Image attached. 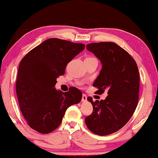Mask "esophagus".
I'll list each match as a JSON object with an SVG mask.
<instances>
[{"label":"esophagus","instance_id":"1","mask_svg":"<svg viewBox=\"0 0 158 158\" xmlns=\"http://www.w3.org/2000/svg\"><path fill=\"white\" fill-rule=\"evenodd\" d=\"M87 101V96H86V95L83 94V95H82L81 101H82V102H85V101Z\"/></svg>","mask_w":158,"mask_h":158}]
</instances>
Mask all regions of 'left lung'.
Instances as JSON below:
<instances>
[{
	"instance_id": "left-lung-1",
	"label": "left lung",
	"mask_w": 158,
	"mask_h": 158,
	"mask_svg": "<svg viewBox=\"0 0 158 158\" xmlns=\"http://www.w3.org/2000/svg\"><path fill=\"white\" fill-rule=\"evenodd\" d=\"M86 48L98 58L102 69L93 86L98 94L107 90V96L91 102L94 110L85 118L91 131L100 136L114 133L122 128L136 110L140 77L136 61L124 49L113 42H100L86 45Z\"/></svg>"
}]
</instances>
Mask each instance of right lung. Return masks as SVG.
<instances>
[{"mask_svg":"<svg viewBox=\"0 0 158 158\" xmlns=\"http://www.w3.org/2000/svg\"><path fill=\"white\" fill-rule=\"evenodd\" d=\"M85 48L60 39H49L35 47L19 63L16 93L20 110L31 129L48 134L60 126L69 106L81 101L82 93L75 87L57 91V78L67 64Z\"/></svg>","mask_w":158,"mask_h":158,"instance_id":"add662e5","label":"right lung"}]
</instances>
